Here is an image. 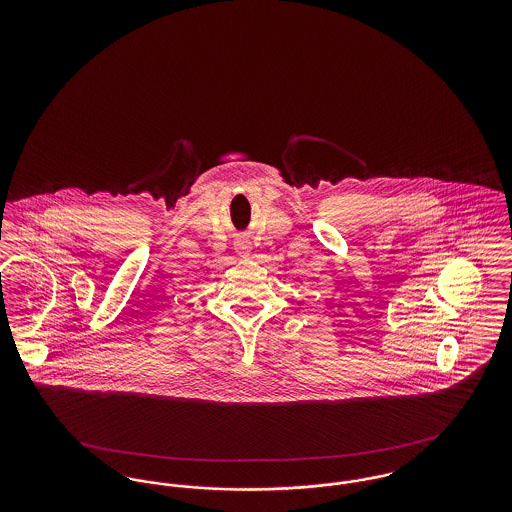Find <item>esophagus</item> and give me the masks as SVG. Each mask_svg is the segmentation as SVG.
<instances>
[{
	"instance_id": "1",
	"label": "esophagus",
	"mask_w": 512,
	"mask_h": 512,
	"mask_svg": "<svg viewBox=\"0 0 512 512\" xmlns=\"http://www.w3.org/2000/svg\"><path fill=\"white\" fill-rule=\"evenodd\" d=\"M236 249H238V253H240L242 257H247V255H249V249H251V247H249V242H240Z\"/></svg>"
}]
</instances>
